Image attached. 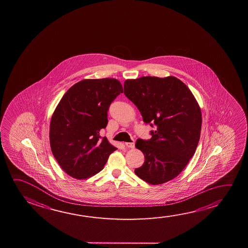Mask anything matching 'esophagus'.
Instances as JSON below:
<instances>
[{
	"mask_svg": "<svg viewBox=\"0 0 248 248\" xmlns=\"http://www.w3.org/2000/svg\"><path fill=\"white\" fill-rule=\"evenodd\" d=\"M124 145H125L127 148H131V149H133L135 147L134 142H125L124 143Z\"/></svg>",
	"mask_w": 248,
	"mask_h": 248,
	"instance_id": "1",
	"label": "esophagus"
}]
</instances>
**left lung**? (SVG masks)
Here are the masks:
<instances>
[{"label":"left lung","mask_w":248,"mask_h":248,"mask_svg":"<svg viewBox=\"0 0 248 248\" xmlns=\"http://www.w3.org/2000/svg\"><path fill=\"white\" fill-rule=\"evenodd\" d=\"M124 88L143 122L155 127L150 140H137L145 161L135 174L152 185L167 183L195 154L202 122L199 105L187 85L173 76L127 79Z\"/></svg>","instance_id":"left-lung-1"}]
</instances>
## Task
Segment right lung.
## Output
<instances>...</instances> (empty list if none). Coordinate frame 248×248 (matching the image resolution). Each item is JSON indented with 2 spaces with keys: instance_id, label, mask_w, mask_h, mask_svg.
Here are the masks:
<instances>
[{
  "instance_id": "add662e5",
  "label": "right lung",
  "mask_w": 248,
  "mask_h": 248,
  "mask_svg": "<svg viewBox=\"0 0 248 248\" xmlns=\"http://www.w3.org/2000/svg\"><path fill=\"white\" fill-rule=\"evenodd\" d=\"M123 93L116 78L84 79L62 97L53 112L49 131L50 146L61 169L73 178L96 175L116 147L101 138L111 102Z\"/></svg>"
}]
</instances>
